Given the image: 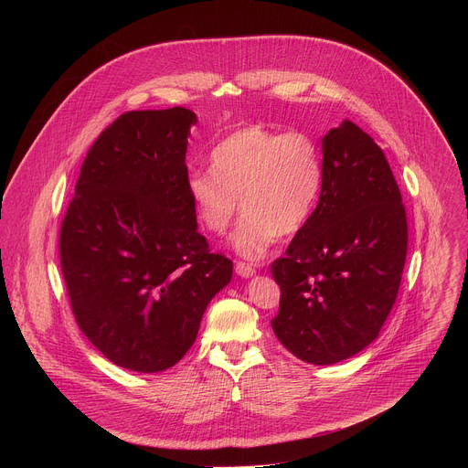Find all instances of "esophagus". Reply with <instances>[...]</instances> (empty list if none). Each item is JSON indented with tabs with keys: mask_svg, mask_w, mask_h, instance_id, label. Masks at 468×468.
I'll return each mask as SVG.
<instances>
[{
	"mask_svg": "<svg viewBox=\"0 0 468 468\" xmlns=\"http://www.w3.org/2000/svg\"><path fill=\"white\" fill-rule=\"evenodd\" d=\"M235 272L240 276V278H251L253 274H255V269L251 264H248V262H244V261H239L237 264H235Z\"/></svg>",
	"mask_w": 468,
	"mask_h": 468,
	"instance_id": "1",
	"label": "esophagus"
}]
</instances>
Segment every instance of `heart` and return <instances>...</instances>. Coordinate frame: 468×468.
Here are the masks:
<instances>
[{"instance_id": "obj_1", "label": "heart", "mask_w": 468, "mask_h": 468, "mask_svg": "<svg viewBox=\"0 0 468 468\" xmlns=\"http://www.w3.org/2000/svg\"><path fill=\"white\" fill-rule=\"evenodd\" d=\"M213 170H192L186 194L197 222L224 235L240 211L233 250L257 261L280 235L298 233L318 202L324 181L316 143L302 131L248 125L233 131L211 152Z\"/></svg>"}]
</instances>
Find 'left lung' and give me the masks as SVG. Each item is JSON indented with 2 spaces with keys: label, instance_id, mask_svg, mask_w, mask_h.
Returning a JSON list of instances; mask_svg holds the SVG:
<instances>
[{
  "label": "left lung",
  "instance_id": "1",
  "mask_svg": "<svg viewBox=\"0 0 468 468\" xmlns=\"http://www.w3.org/2000/svg\"><path fill=\"white\" fill-rule=\"evenodd\" d=\"M318 206L271 266L282 289L272 329L311 365H333L367 348L402 282L408 218L381 148L345 120L322 139Z\"/></svg>",
  "mask_w": 468,
  "mask_h": 468
}]
</instances>
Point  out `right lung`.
Here are the masks:
<instances>
[{
  "label": "right lung",
  "instance_id": "right-lung-1",
  "mask_svg": "<svg viewBox=\"0 0 468 468\" xmlns=\"http://www.w3.org/2000/svg\"><path fill=\"white\" fill-rule=\"evenodd\" d=\"M185 107L120 114L89 150L66 209L58 255L85 337L135 372L174 367L233 274L197 233L186 194Z\"/></svg>",
  "mask_w": 468,
  "mask_h": 468
}]
</instances>
